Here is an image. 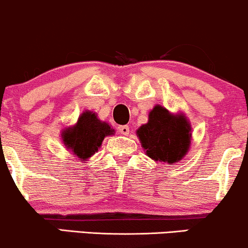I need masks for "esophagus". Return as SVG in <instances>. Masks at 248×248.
<instances>
[{
    "label": "esophagus",
    "instance_id": "34e87169",
    "mask_svg": "<svg viewBox=\"0 0 248 248\" xmlns=\"http://www.w3.org/2000/svg\"><path fill=\"white\" fill-rule=\"evenodd\" d=\"M118 132L123 136H127L130 133V127L127 125H121L118 126Z\"/></svg>",
    "mask_w": 248,
    "mask_h": 248
}]
</instances>
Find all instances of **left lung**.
I'll return each mask as SVG.
<instances>
[{
	"label": "left lung",
	"instance_id": "8db88e82",
	"mask_svg": "<svg viewBox=\"0 0 248 248\" xmlns=\"http://www.w3.org/2000/svg\"><path fill=\"white\" fill-rule=\"evenodd\" d=\"M136 135L148 158L170 165L187 155L193 138L188 118L160 104L151 110L147 123L139 126Z\"/></svg>",
	"mask_w": 248,
	"mask_h": 248
}]
</instances>
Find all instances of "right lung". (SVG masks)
I'll list each match as a JSON object with an SVG mask.
<instances>
[{
    "label": "right lung",
    "instance_id": "right-lung-1",
    "mask_svg": "<svg viewBox=\"0 0 248 248\" xmlns=\"http://www.w3.org/2000/svg\"><path fill=\"white\" fill-rule=\"evenodd\" d=\"M113 135L111 125L101 121L96 112L84 110L77 123L62 129L61 140L73 155L83 162L97 152L106 137Z\"/></svg>",
    "mask_w": 248,
    "mask_h": 248
}]
</instances>
